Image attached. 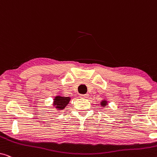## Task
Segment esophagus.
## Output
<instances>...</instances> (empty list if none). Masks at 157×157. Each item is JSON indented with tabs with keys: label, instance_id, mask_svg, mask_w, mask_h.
I'll return each instance as SVG.
<instances>
[{
	"label": "esophagus",
	"instance_id": "obj_1",
	"mask_svg": "<svg viewBox=\"0 0 157 157\" xmlns=\"http://www.w3.org/2000/svg\"><path fill=\"white\" fill-rule=\"evenodd\" d=\"M88 96H89V95H88V94H81V95H80V98H88Z\"/></svg>",
	"mask_w": 157,
	"mask_h": 157
}]
</instances>
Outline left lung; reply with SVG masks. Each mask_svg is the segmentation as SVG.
<instances>
[{
  "label": "left lung",
  "instance_id": "obj_1",
  "mask_svg": "<svg viewBox=\"0 0 157 157\" xmlns=\"http://www.w3.org/2000/svg\"><path fill=\"white\" fill-rule=\"evenodd\" d=\"M109 103L107 101L106 99H103L101 101V107H106V106H108Z\"/></svg>",
  "mask_w": 157,
  "mask_h": 157
}]
</instances>
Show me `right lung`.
Wrapping results in <instances>:
<instances>
[{
	"mask_svg": "<svg viewBox=\"0 0 157 157\" xmlns=\"http://www.w3.org/2000/svg\"><path fill=\"white\" fill-rule=\"evenodd\" d=\"M71 101V97L57 95L55 96L53 102V106L55 107L58 111H61L65 109V107Z\"/></svg>",
	"mask_w": 157,
	"mask_h": 157,
	"instance_id": "add662e5",
	"label": "right lung"
}]
</instances>
